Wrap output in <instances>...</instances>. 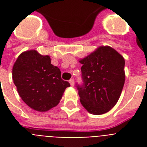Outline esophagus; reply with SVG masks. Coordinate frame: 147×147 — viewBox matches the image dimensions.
<instances>
[{
	"label": "esophagus",
	"instance_id": "34e87169",
	"mask_svg": "<svg viewBox=\"0 0 147 147\" xmlns=\"http://www.w3.org/2000/svg\"><path fill=\"white\" fill-rule=\"evenodd\" d=\"M69 83H70V85H71V86H74V79H70L69 80Z\"/></svg>",
	"mask_w": 147,
	"mask_h": 147
}]
</instances>
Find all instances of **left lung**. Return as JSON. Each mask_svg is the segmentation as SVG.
Returning a JSON list of instances; mask_svg holds the SVG:
<instances>
[{"label":"left lung","mask_w":147,"mask_h":147,"mask_svg":"<svg viewBox=\"0 0 147 147\" xmlns=\"http://www.w3.org/2000/svg\"><path fill=\"white\" fill-rule=\"evenodd\" d=\"M82 85L76 84L81 104L92 114L99 115L112 109L123 89L125 61L110 47H100L79 61Z\"/></svg>","instance_id":"left-lung-1"}]
</instances>
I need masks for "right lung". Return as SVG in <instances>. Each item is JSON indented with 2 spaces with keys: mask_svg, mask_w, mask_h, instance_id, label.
Masks as SVG:
<instances>
[{
  "mask_svg": "<svg viewBox=\"0 0 147 147\" xmlns=\"http://www.w3.org/2000/svg\"><path fill=\"white\" fill-rule=\"evenodd\" d=\"M12 76L22 100L37 111L55 107L70 86L61 78L60 69L51 64L49 55H40L36 50L26 51L18 56Z\"/></svg>",
  "mask_w": 147,
  "mask_h": 147,
  "instance_id": "1",
  "label": "right lung"
}]
</instances>
